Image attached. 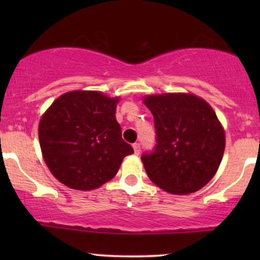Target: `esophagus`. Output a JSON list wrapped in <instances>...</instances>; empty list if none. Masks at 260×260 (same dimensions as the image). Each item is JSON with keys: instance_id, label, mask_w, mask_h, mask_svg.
Returning a JSON list of instances; mask_svg holds the SVG:
<instances>
[{"instance_id": "1", "label": "esophagus", "mask_w": 260, "mask_h": 260, "mask_svg": "<svg viewBox=\"0 0 260 260\" xmlns=\"http://www.w3.org/2000/svg\"><path fill=\"white\" fill-rule=\"evenodd\" d=\"M133 149H134V154L139 155V153H140V144H139V143H134Z\"/></svg>"}]
</instances>
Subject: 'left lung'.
Returning <instances> with one entry per match:
<instances>
[{
	"label": "left lung",
	"mask_w": 260,
	"mask_h": 260,
	"mask_svg": "<svg viewBox=\"0 0 260 260\" xmlns=\"http://www.w3.org/2000/svg\"><path fill=\"white\" fill-rule=\"evenodd\" d=\"M154 116L156 147L142 161L153 183L171 194L199 190L216 174L225 151V131L215 111L192 92L143 98Z\"/></svg>",
	"instance_id": "8db88e82"
}]
</instances>
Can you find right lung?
Wrapping results in <instances>:
<instances>
[{"label": "right lung", "mask_w": 260, "mask_h": 260, "mask_svg": "<svg viewBox=\"0 0 260 260\" xmlns=\"http://www.w3.org/2000/svg\"><path fill=\"white\" fill-rule=\"evenodd\" d=\"M120 96L72 90L58 96L41 116L39 142L55 178L78 190H92L115 177L133 148L122 139L116 120Z\"/></svg>", "instance_id": "1"}]
</instances>
